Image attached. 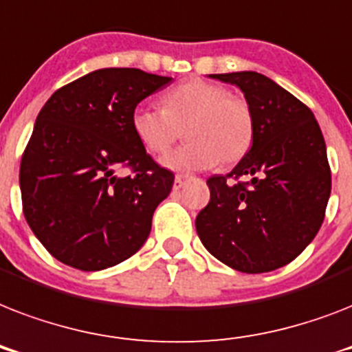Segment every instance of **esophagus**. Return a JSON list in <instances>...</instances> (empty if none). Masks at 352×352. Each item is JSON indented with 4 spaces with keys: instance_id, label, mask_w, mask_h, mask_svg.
<instances>
[{
    "instance_id": "obj_1",
    "label": "esophagus",
    "mask_w": 352,
    "mask_h": 352,
    "mask_svg": "<svg viewBox=\"0 0 352 352\" xmlns=\"http://www.w3.org/2000/svg\"><path fill=\"white\" fill-rule=\"evenodd\" d=\"M186 181L188 175H181V173H179V175L175 177V184H173V188H175V190H181V188L186 184Z\"/></svg>"
}]
</instances>
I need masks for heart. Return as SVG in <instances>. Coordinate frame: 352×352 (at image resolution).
Segmentation results:
<instances>
[{"instance_id":"b5f03b06","label":"heart","mask_w":352,"mask_h":352,"mask_svg":"<svg viewBox=\"0 0 352 352\" xmlns=\"http://www.w3.org/2000/svg\"><path fill=\"white\" fill-rule=\"evenodd\" d=\"M162 107L138 106L131 113L133 133L153 155H164L181 138L188 142L166 157L173 170H206L241 160L254 140L250 104L214 82L195 78L166 91Z\"/></svg>"}]
</instances>
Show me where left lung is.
I'll return each mask as SVG.
<instances>
[{
  "mask_svg": "<svg viewBox=\"0 0 352 352\" xmlns=\"http://www.w3.org/2000/svg\"><path fill=\"white\" fill-rule=\"evenodd\" d=\"M245 93L254 113L248 153L210 177V203L195 219L206 250L246 274L270 272L316 237L331 195L322 129L294 95L254 71L212 74Z\"/></svg>",
  "mask_w": 352,
  "mask_h": 352,
  "instance_id": "left-lung-1",
  "label": "left lung"
}]
</instances>
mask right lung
I'll use <instances>...</instances> for the list:
<instances>
[{
  "mask_svg": "<svg viewBox=\"0 0 352 352\" xmlns=\"http://www.w3.org/2000/svg\"><path fill=\"white\" fill-rule=\"evenodd\" d=\"M171 82L140 69H98L41 107L19 164L23 215L51 256L84 272L131 257L175 175L131 127L140 100ZM130 173L122 177L118 170Z\"/></svg>",
  "mask_w": 352,
  "mask_h": 352,
  "instance_id": "obj_1",
  "label": "right lung"
}]
</instances>
